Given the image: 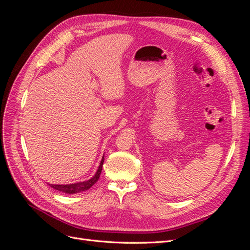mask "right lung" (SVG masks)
I'll return each instance as SVG.
<instances>
[{
	"instance_id": "obj_1",
	"label": "right lung",
	"mask_w": 250,
	"mask_h": 250,
	"mask_svg": "<svg viewBox=\"0 0 250 250\" xmlns=\"http://www.w3.org/2000/svg\"><path fill=\"white\" fill-rule=\"evenodd\" d=\"M103 163H104V156L102 157L101 163L99 165V168H98L97 172L95 175L86 180V181H80V183H76V184H72V185H50L49 186L55 190L62 192L65 194H75V193H79V192H83L88 190L89 188H92L100 177V174L102 172V167H103Z\"/></svg>"
}]
</instances>
